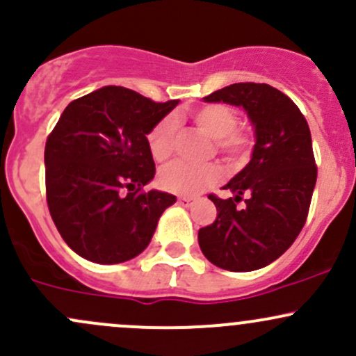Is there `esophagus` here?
<instances>
[{"label":"esophagus","mask_w":356,"mask_h":356,"mask_svg":"<svg viewBox=\"0 0 356 356\" xmlns=\"http://www.w3.org/2000/svg\"><path fill=\"white\" fill-rule=\"evenodd\" d=\"M194 201H196V199L189 197V196L179 197V204H181V206H191V204H194Z\"/></svg>","instance_id":"34e87169"}]
</instances>
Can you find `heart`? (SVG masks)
Returning a JSON list of instances; mask_svg holds the SVG:
<instances>
[{"label":"heart","mask_w":356,"mask_h":356,"mask_svg":"<svg viewBox=\"0 0 356 356\" xmlns=\"http://www.w3.org/2000/svg\"><path fill=\"white\" fill-rule=\"evenodd\" d=\"M193 121L206 135L214 138L218 154L225 155L233 165H240L248 159L253 136L248 128L235 127V109L226 104H206L193 113ZM175 135V120L163 118L148 135V148L155 160H165L172 154ZM221 167L218 163L193 165L186 162H174L160 172L159 184L165 191L181 196H196L208 187L221 181Z\"/></svg>","instance_id":"b5f03b06"}]
</instances>
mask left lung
I'll return each mask as SVG.
<instances>
[{
    "label": "left lung",
    "instance_id": "left-lung-1",
    "mask_svg": "<svg viewBox=\"0 0 356 356\" xmlns=\"http://www.w3.org/2000/svg\"><path fill=\"white\" fill-rule=\"evenodd\" d=\"M202 99L243 108L255 145L243 170L222 186L233 197L209 196L218 216L199 229V247L225 270H259L294 243L306 222L318 177L309 127L294 101L268 84H232Z\"/></svg>",
    "mask_w": 356,
    "mask_h": 356
}]
</instances>
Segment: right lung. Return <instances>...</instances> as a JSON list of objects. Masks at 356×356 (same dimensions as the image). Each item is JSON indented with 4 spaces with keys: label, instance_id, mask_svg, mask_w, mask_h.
<instances>
[{
    "label": "right lung",
    "instance_id": "1",
    "mask_svg": "<svg viewBox=\"0 0 356 356\" xmlns=\"http://www.w3.org/2000/svg\"><path fill=\"white\" fill-rule=\"evenodd\" d=\"M179 104L104 86L72 101L45 143L47 204L58 233L95 264L135 259L175 196L152 189L147 135Z\"/></svg>",
    "mask_w": 356,
    "mask_h": 356
}]
</instances>
